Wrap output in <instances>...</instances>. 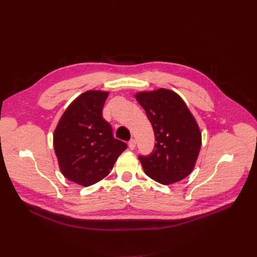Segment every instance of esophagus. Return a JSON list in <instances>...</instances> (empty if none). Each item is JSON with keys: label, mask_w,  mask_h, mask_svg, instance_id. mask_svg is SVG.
Masks as SVG:
<instances>
[{"label": "esophagus", "mask_w": 257, "mask_h": 257, "mask_svg": "<svg viewBox=\"0 0 257 257\" xmlns=\"http://www.w3.org/2000/svg\"><path fill=\"white\" fill-rule=\"evenodd\" d=\"M135 146H136L135 139H131L128 141V148H130V150H134V149H135Z\"/></svg>", "instance_id": "1"}]
</instances>
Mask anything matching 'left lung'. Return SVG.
Instances as JSON below:
<instances>
[{
  "label": "left lung",
  "mask_w": 257,
  "mask_h": 257,
  "mask_svg": "<svg viewBox=\"0 0 257 257\" xmlns=\"http://www.w3.org/2000/svg\"><path fill=\"white\" fill-rule=\"evenodd\" d=\"M136 99L154 128L155 148L139 156L145 174L168 185L186 178L197 161L202 135L199 125L181 97L170 90L139 92Z\"/></svg>",
  "instance_id": "left-lung-1"
}]
</instances>
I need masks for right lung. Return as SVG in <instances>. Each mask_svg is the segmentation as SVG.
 <instances>
[{
    "label": "right lung",
    "mask_w": 257,
    "mask_h": 257,
    "mask_svg": "<svg viewBox=\"0 0 257 257\" xmlns=\"http://www.w3.org/2000/svg\"><path fill=\"white\" fill-rule=\"evenodd\" d=\"M108 92L87 91L59 119L53 145L60 172L70 181L90 186L105 178L127 145L113 136L102 117Z\"/></svg>",
    "instance_id": "add662e5"
}]
</instances>
